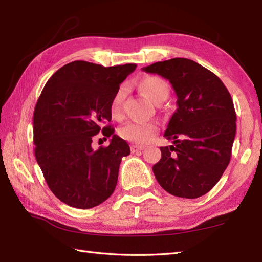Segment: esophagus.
I'll use <instances>...</instances> for the list:
<instances>
[{
  "label": "esophagus",
  "instance_id": "34e87169",
  "mask_svg": "<svg viewBox=\"0 0 262 262\" xmlns=\"http://www.w3.org/2000/svg\"><path fill=\"white\" fill-rule=\"evenodd\" d=\"M144 148H145V146H143V145H136V144H133V145L130 146L132 152H138V151H143Z\"/></svg>",
  "mask_w": 262,
  "mask_h": 262
}]
</instances>
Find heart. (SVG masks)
Masks as SVG:
<instances>
[{"label": "heart", "instance_id": "heart-1", "mask_svg": "<svg viewBox=\"0 0 262 262\" xmlns=\"http://www.w3.org/2000/svg\"><path fill=\"white\" fill-rule=\"evenodd\" d=\"M141 91L151 99L153 102H163L169 97V85L160 76H145L138 82ZM126 96L124 86L119 88L114 94L110 103V113L114 118H120L122 115V104ZM159 126L154 121H130L120 128L119 134L124 140L135 143L145 144L157 135Z\"/></svg>", "mask_w": 262, "mask_h": 262}]
</instances>
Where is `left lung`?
I'll list each match as a JSON object with an SVG mask.
<instances>
[{"label":"left lung","instance_id":"8db88e82","mask_svg":"<svg viewBox=\"0 0 262 262\" xmlns=\"http://www.w3.org/2000/svg\"><path fill=\"white\" fill-rule=\"evenodd\" d=\"M169 80L177 94L176 113L164 133L172 145L153 173L165 191L193 199L207 193L230 163L236 132L231 94L213 72L188 58H172L144 68Z\"/></svg>","mask_w":262,"mask_h":262}]
</instances>
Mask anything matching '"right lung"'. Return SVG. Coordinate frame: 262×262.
Masks as SVG:
<instances>
[{
    "label": "right lung",
    "mask_w": 262,
    "mask_h": 262,
    "mask_svg": "<svg viewBox=\"0 0 262 262\" xmlns=\"http://www.w3.org/2000/svg\"><path fill=\"white\" fill-rule=\"evenodd\" d=\"M135 69L136 64L104 68L74 60L55 72L38 99L32 126L36 160L49 189L71 207H96L115 190L121 158L130 148L105 124L114 94ZM101 131L112 137L111 144L96 151L91 143Z\"/></svg>",
    "instance_id": "obj_1"
}]
</instances>
